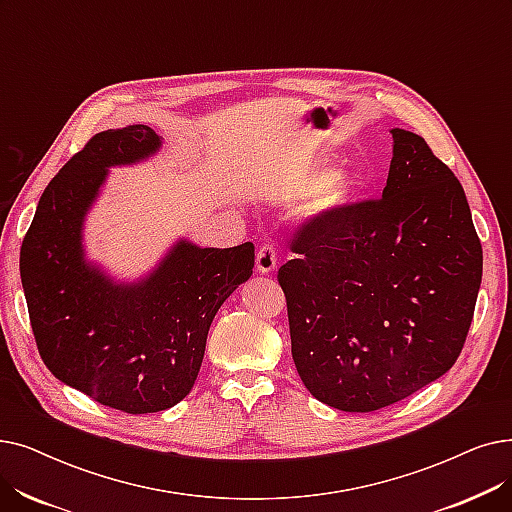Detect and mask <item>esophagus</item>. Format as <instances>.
<instances>
[{"label":"esophagus","instance_id":"esophagus-1","mask_svg":"<svg viewBox=\"0 0 512 512\" xmlns=\"http://www.w3.org/2000/svg\"><path fill=\"white\" fill-rule=\"evenodd\" d=\"M278 268V255L274 244H263V247L257 251V272L268 276Z\"/></svg>","mask_w":512,"mask_h":512}]
</instances>
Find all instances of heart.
<instances>
[{
    "mask_svg": "<svg viewBox=\"0 0 512 512\" xmlns=\"http://www.w3.org/2000/svg\"><path fill=\"white\" fill-rule=\"evenodd\" d=\"M360 182L358 177L341 171L337 173L328 165H318L297 177L293 184V194L297 198L316 196V213L322 217H335L349 209L358 196Z\"/></svg>",
    "mask_w": 512,
    "mask_h": 512,
    "instance_id": "1",
    "label": "heart"
}]
</instances>
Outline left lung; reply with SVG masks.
<instances>
[{
  "label": "left lung",
  "mask_w": 512,
  "mask_h": 512,
  "mask_svg": "<svg viewBox=\"0 0 512 512\" xmlns=\"http://www.w3.org/2000/svg\"><path fill=\"white\" fill-rule=\"evenodd\" d=\"M381 201L316 217L278 270L307 391L343 412L391 406L462 351L483 272L466 194L427 142L393 127Z\"/></svg>",
  "instance_id": "obj_1"
}]
</instances>
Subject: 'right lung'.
Here are the masks:
<instances>
[{
  "mask_svg": "<svg viewBox=\"0 0 512 512\" xmlns=\"http://www.w3.org/2000/svg\"><path fill=\"white\" fill-rule=\"evenodd\" d=\"M161 148L148 125L98 133L43 190L20 249L43 364L60 383L127 414L167 410L192 391L211 322L255 265L251 242L213 249L186 236L133 280L87 255V215L110 169L146 163Z\"/></svg>",
  "mask_w": 512,
  "mask_h": 512,
  "instance_id": "obj_1",
  "label": "right lung"
}]
</instances>
